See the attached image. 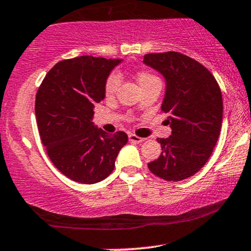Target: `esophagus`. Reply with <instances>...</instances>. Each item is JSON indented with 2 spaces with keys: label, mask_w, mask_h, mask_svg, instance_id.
I'll return each mask as SVG.
<instances>
[{
  "label": "esophagus",
  "mask_w": 251,
  "mask_h": 251,
  "mask_svg": "<svg viewBox=\"0 0 251 251\" xmlns=\"http://www.w3.org/2000/svg\"><path fill=\"white\" fill-rule=\"evenodd\" d=\"M128 139H129V141H132V143H137V144L143 143V141L145 140L144 138L137 137V135H134V134H129L128 135Z\"/></svg>",
  "instance_id": "34e87169"
}]
</instances>
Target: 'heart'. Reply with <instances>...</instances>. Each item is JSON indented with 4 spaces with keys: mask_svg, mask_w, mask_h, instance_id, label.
<instances>
[{
    "mask_svg": "<svg viewBox=\"0 0 251 251\" xmlns=\"http://www.w3.org/2000/svg\"><path fill=\"white\" fill-rule=\"evenodd\" d=\"M153 79H158V78L153 76V75L149 74V72H139L138 74V81L140 85L141 84L146 83V81H150ZM119 85H120V76L117 74V72H112L111 75H108L106 80H105L104 91L107 96H112L116 93Z\"/></svg>",
    "mask_w": 251,
    "mask_h": 251,
    "instance_id": "b5f03b06",
    "label": "heart"
}]
</instances>
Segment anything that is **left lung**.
Instances as JSON below:
<instances>
[{
  "mask_svg": "<svg viewBox=\"0 0 251 251\" xmlns=\"http://www.w3.org/2000/svg\"><path fill=\"white\" fill-rule=\"evenodd\" d=\"M144 64L166 80L161 111L171 126L168 138H158L161 154L150 162L153 174L166 181L192 176L212 155L222 126L221 90L212 72L191 57L168 51L147 53Z\"/></svg>",
  "mask_w": 251,
  "mask_h": 251,
  "instance_id": "8db88e82",
  "label": "left lung"
}]
</instances>
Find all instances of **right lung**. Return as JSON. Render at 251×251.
<instances>
[{
	"label": "right lung",
	"mask_w": 251,
	"mask_h": 251,
	"mask_svg": "<svg viewBox=\"0 0 251 251\" xmlns=\"http://www.w3.org/2000/svg\"><path fill=\"white\" fill-rule=\"evenodd\" d=\"M123 59L80 56L57 63L39 86L35 113L42 143L60 173L97 183L114 170L125 132L108 134L93 125L95 104L105 98V80Z\"/></svg>",
	"instance_id": "add662e5"
}]
</instances>
